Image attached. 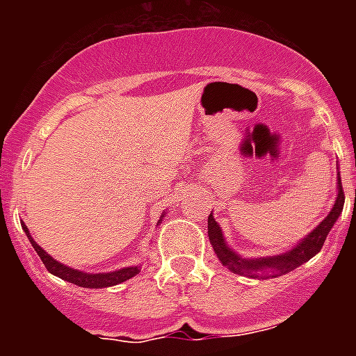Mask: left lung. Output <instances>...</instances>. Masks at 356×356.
I'll return each mask as SVG.
<instances>
[{
    "label": "left lung",
    "instance_id": "obj_1",
    "mask_svg": "<svg viewBox=\"0 0 356 356\" xmlns=\"http://www.w3.org/2000/svg\"><path fill=\"white\" fill-rule=\"evenodd\" d=\"M339 196L335 200V205H333L332 212L325 217V221L321 222L312 234H308L307 238L298 244L296 248L289 250L287 253L278 254V257H273V259H257V260H246L241 259L238 254H235L234 251L228 250V246L225 244V238H222V232L219 228V225L213 219L212 212L209 216V238L210 244L213 246V251L219 257L222 266H226L229 271L237 273V275H246V276H259V273L266 275L267 271H271L275 276H282L285 273L294 271L296 267H300L301 264L308 262V260L316 257L321 251L323 244H325L326 237H328L330 229L335 225L337 217L341 216L342 207H344V193H342V184L341 176H339Z\"/></svg>",
    "mask_w": 356,
    "mask_h": 356
}]
</instances>
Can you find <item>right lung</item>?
Masks as SVG:
<instances>
[{
  "label": "right lung",
  "mask_w": 356,
  "mask_h": 356,
  "mask_svg": "<svg viewBox=\"0 0 356 356\" xmlns=\"http://www.w3.org/2000/svg\"><path fill=\"white\" fill-rule=\"evenodd\" d=\"M23 229L26 232L28 238H30L31 242V246H33V250L37 251V254L40 257V260H42V264L46 266V269H48L51 275L58 276V278L65 280V282H71V284L78 285V287H85V289L112 287V285L122 284V282H127V280L134 278L135 275H139L140 273L139 266L124 267V269H119V271H114V273H99V275H90V273L76 271V269H71V267L64 266V264L56 262L55 259H51V257H49V254L46 253V251H44L42 248L33 241V238H31V235L28 234L26 225H23Z\"/></svg>",
  "instance_id": "add662e5"
}]
</instances>
